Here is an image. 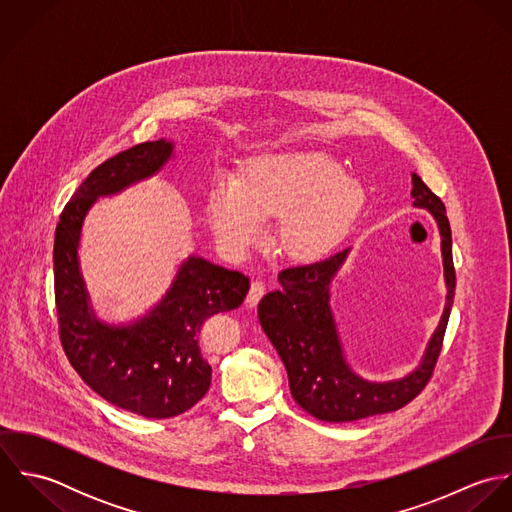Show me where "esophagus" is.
<instances>
[{"label":"esophagus","instance_id":"1","mask_svg":"<svg viewBox=\"0 0 512 512\" xmlns=\"http://www.w3.org/2000/svg\"><path fill=\"white\" fill-rule=\"evenodd\" d=\"M264 293H266V284H264L262 280H254V282L250 284L248 295H246V303H248L250 307H254V305L264 297Z\"/></svg>","mask_w":512,"mask_h":512}]
</instances>
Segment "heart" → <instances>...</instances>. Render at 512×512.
<instances>
[{"instance_id": "b5f03b06", "label": "heart", "mask_w": 512, "mask_h": 512, "mask_svg": "<svg viewBox=\"0 0 512 512\" xmlns=\"http://www.w3.org/2000/svg\"><path fill=\"white\" fill-rule=\"evenodd\" d=\"M365 201L363 187L343 175L325 151L270 153L250 159L238 179L219 177L205 211L228 252L260 240L262 220L278 219V242L293 258L325 254L349 228Z\"/></svg>"}]
</instances>
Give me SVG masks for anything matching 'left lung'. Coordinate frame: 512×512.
<instances>
[{
    "instance_id": "left-lung-1",
    "label": "left lung",
    "mask_w": 512,
    "mask_h": 512,
    "mask_svg": "<svg viewBox=\"0 0 512 512\" xmlns=\"http://www.w3.org/2000/svg\"><path fill=\"white\" fill-rule=\"evenodd\" d=\"M412 197L414 207L428 209L438 222L447 301L422 363L408 376L370 382L345 361L329 305V286L347 260L349 248L313 264L282 270L278 274L282 288L266 293L258 303L260 325L286 365L293 400L317 420L355 422L400 410L426 388L434 374L455 295L451 228L445 205L416 173H412Z\"/></svg>"
}]
</instances>
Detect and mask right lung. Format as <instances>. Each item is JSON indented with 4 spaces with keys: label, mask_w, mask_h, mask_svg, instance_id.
<instances>
[{
    "label": "right lung",
    "mask_w": 512,
    "mask_h": 512,
    "mask_svg": "<svg viewBox=\"0 0 512 512\" xmlns=\"http://www.w3.org/2000/svg\"><path fill=\"white\" fill-rule=\"evenodd\" d=\"M171 153V142L157 140L100 163L63 209L53 248L59 335L67 359L104 400L155 420L183 414L207 394L213 368L199 347L201 327L215 313L236 309L250 280L189 256L147 315L116 327L94 315L78 268V242L84 217L98 197L155 175Z\"/></svg>",
    "instance_id": "right-lung-1"
}]
</instances>
